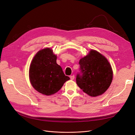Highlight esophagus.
Instances as JSON below:
<instances>
[{"label": "esophagus", "instance_id": "1", "mask_svg": "<svg viewBox=\"0 0 135 135\" xmlns=\"http://www.w3.org/2000/svg\"><path fill=\"white\" fill-rule=\"evenodd\" d=\"M70 79L73 80V79H74V75H73L70 76Z\"/></svg>", "mask_w": 135, "mask_h": 135}]
</instances>
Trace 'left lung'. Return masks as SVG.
<instances>
[{
  "instance_id": "8db88e82",
  "label": "left lung",
  "mask_w": 135,
  "mask_h": 135,
  "mask_svg": "<svg viewBox=\"0 0 135 135\" xmlns=\"http://www.w3.org/2000/svg\"><path fill=\"white\" fill-rule=\"evenodd\" d=\"M80 73L76 75L78 87L91 97L101 95L107 90L113 80V70L109 61L103 55L91 50L81 58Z\"/></svg>"
}]
</instances>
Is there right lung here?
<instances>
[{
	"mask_svg": "<svg viewBox=\"0 0 135 135\" xmlns=\"http://www.w3.org/2000/svg\"><path fill=\"white\" fill-rule=\"evenodd\" d=\"M57 56L50 48L37 52L29 69L32 86L43 95L50 96L57 92L70 78L66 76L61 67L56 63Z\"/></svg>",
	"mask_w": 135,
	"mask_h": 135,
	"instance_id": "obj_1",
	"label": "right lung"
}]
</instances>
